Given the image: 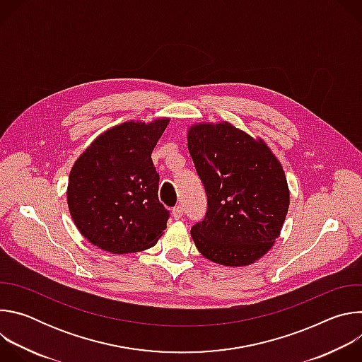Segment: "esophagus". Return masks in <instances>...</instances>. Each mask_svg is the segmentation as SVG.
Returning a JSON list of instances; mask_svg holds the SVG:
<instances>
[{
  "mask_svg": "<svg viewBox=\"0 0 362 362\" xmlns=\"http://www.w3.org/2000/svg\"><path fill=\"white\" fill-rule=\"evenodd\" d=\"M172 215H173V218L177 221V219H180V218L183 216V209L180 208V206H175L173 211H172Z\"/></svg>",
  "mask_w": 362,
  "mask_h": 362,
  "instance_id": "34e87169",
  "label": "esophagus"
}]
</instances>
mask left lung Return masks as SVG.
Wrapping results in <instances>:
<instances>
[{
	"label": "left lung",
	"instance_id": "obj_1",
	"mask_svg": "<svg viewBox=\"0 0 362 362\" xmlns=\"http://www.w3.org/2000/svg\"><path fill=\"white\" fill-rule=\"evenodd\" d=\"M187 147L208 209L190 229L199 252L226 267L259 259L279 236L289 208L285 173L272 151L229 123L197 124Z\"/></svg>",
	"mask_w": 362,
	"mask_h": 362
}]
</instances>
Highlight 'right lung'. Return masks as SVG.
Masks as SVG:
<instances>
[{
	"label": "right lung",
	"instance_id": "add662e5",
	"mask_svg": "<svg viewBox=\"0 0 362 362\" xmlns=\"http://www.w3.org/2000/svg\"><path fill=\"white\" fill-rule=\"evenodd\" d=\"M169 120L127 122L100 134L74 163L67 202L81 235L94 246L132 253L158 243L170 212L160 203L151 151Z\"/></svg>",
	"mask_w": 362,
	"mask_h": 362
}]
</instances>
